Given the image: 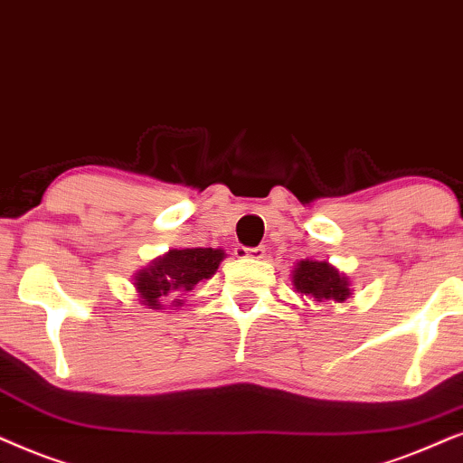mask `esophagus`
I'll return each instance as SVG.
<instances>
[{
    "label": "esophagus",
    "mask_w": 463,
    "mask_h": 463,
    "mask_svg": "<svg viewBox=\"0 0 463 463\" xmlns=\"http://www.w3.org/2000/svg\"><path fill=\"white\" fill-rule=\"evenodd\" d=\"M264 248H245V245H237L235 248V256L237 258H256V260H260L264 258Z\"/></svg>",
    "instance_id": "1"
}]
</instances>
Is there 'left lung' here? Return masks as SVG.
I'll list each match as a JSON object with an SVG mask.
<instances>
[{
  "mask_svg": "<svg viewBox=\"0 0 463 463\" xmlns=\"http://www.w3.org/2000/svg\"><path fill=\"white\" fill-rule=\"evenodd\" d=\"M294 292L317 303H345L349 298L351 281L335 264L326 260H300L292 270Z\"/></svg>",
  "mask_w": 463,
  "mask_h": 463,
  "instance_id": "1",
  "label": "left lung"
}]
</instances>
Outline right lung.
<instances>
[{
    "label": "right lung",
    "mask_w": 463,
    "mask_h": 463,
    "mask_svg": "<svg viewBox=\"0 0 463 463\" xmlns=\"http://www.w3.org/2000/svg\"><path fill=\"white\" fill-rule=\"evenodd\" d=\"M226 251L218 248L169 250L133 275L139 303L147 309H182L184 294L212 279Z\"/></svg>",
    "instance_id": "add662e5"
}]
</instances>
